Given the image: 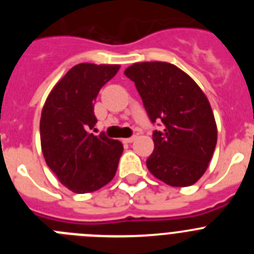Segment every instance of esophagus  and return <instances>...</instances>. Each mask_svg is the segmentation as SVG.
Masks as SVG:
<instances>
[{
    "label": "esophagus",
    "instance_id": "esophagus-1",
    "mask_svg": "<svg viewBox=\"0 0 254 254\" xmlns=\"http://www.w3.org/2000/svg\"><path fill=\"white\" fill-rule=\"evenodd\" d=\"M136 137H137V136H131V137H128V138H125V140H123V142L131 143V142H133L134 140H136Z\"/></svg>",
    "mask_w": 254,
    "mask_h": 254
}]
</instances>
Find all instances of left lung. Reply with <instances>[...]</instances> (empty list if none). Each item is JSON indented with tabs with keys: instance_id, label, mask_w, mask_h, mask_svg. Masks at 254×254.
Wrapping results in <instances>:
<instances>
[{
	"instance_id": "8db88e82",
	"label": "left lung",
	"mask_w": 254,
	"mask_h": 254,
	"mask_svg": "<svg viewBox=\"0 0 254 254\" xmlns=\"http://www.w3.org/2000/svg\"><path fill=\"white\" fill-rule=\"evenodd\" d=\"M125 75L134 82L151 123L154 151L146 160L152 176L173 187L196 183L210 163L217 141L214 113L198 85L167 62H142Z\"/></svg>"
}]
</instances>
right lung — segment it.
Masks as SVG:
<instances>
[{"mask_svg":"<svg viewBox=\"0 0 254 254\" xmlns=\"http://www.w3.org/2000/svg\"><path fill=\"white\" fill-rule=\"evenodd\" d=\"M118 69V64H76L53 87L42 111L40 142L47 165L75 193L94 192L116 176L123 145L89 129L98 122L96 96Z\"/></svg>","mask_w":254,"mask_h":254,"instance_id":"add662e5","label":"right lung"}]
</instances>
